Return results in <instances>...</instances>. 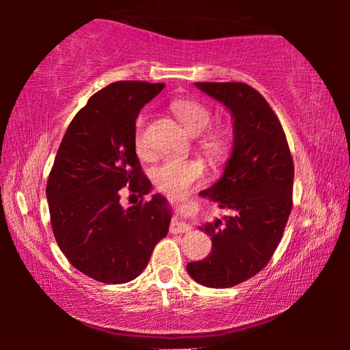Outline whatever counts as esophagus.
I'll return each instance as SVG.
<instances>
[{
	"mask_svg": "<svg viewBox=\"0 0 350 350\" xmlns=\"http://www.w3.org/2000/svg\"><path fill=\"white\" fill-rule=\"evenodd\" d=\"M188 231H189V226L185 221H181L180 217H175L174 219H172V224H170L172 234H181V232H188Z\"/></svg>",
	"mask_w": 350,
	"mask_h": 350,
	"instance_id": "34e87169",
	"label": "esophagus"
}]
</instances>
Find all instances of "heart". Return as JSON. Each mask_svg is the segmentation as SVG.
Instances as JSON below:
<instances>
[{
    "mask_svg": "<svg viewBox=\"0 0 350 350\" xmlns=\"http://www.w3.org/2000/svg\"><path fill=\"white\" fill-rule=\"evenodd\" d=\"M170 109L180 122L193 133L199 135L212 122V111L202 102L194 98H175L170 102ZM146 116L140 114L135 121L133 145L138 154L146 152ZM200 148L205 154L215 161L223 159L229 151L228 135L221 131H208L200 137ZM204 176V165L198 159H183V157H165L151 169V180L162 193L169 196H180L198 183Z\"/></svg>",
    "mask_w": 350,
    "mask_h": 350,
    "instance_id": "obj_1",
    "label": "heart"
}]
</instances>
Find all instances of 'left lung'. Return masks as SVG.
<instances>
[{
  "mask_svg": "<svg viewBox=\"0 0 350 350\" xmlns=\"http://www.w3.org/2000/svg\"><path fill=\"white\" fill-rule=\"evenodd\" d=\"M234 119L232 152L202 198L229 217L200 226L212 253L188 262V274L210 288H229L258 274L274 255L293 205L295 165L282 124L265 97L243 83H196Z\"/></svg>",
  "mask_w": 350,
  "mask_h": 350,
  "instance_id": "obj_1",
  "label": "left lung"
}]
</instances>
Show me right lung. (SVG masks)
<instances>
[{"label":"right lung","instance_id":"add662e5","mask_svg":"<svg viewBox=\"0 0 350 350\" xmlns=\"http://www.w3.org/2000/svg\"><path fill=\"white\" fill-rule=\"evenodd\" d=\"M164 84L118 81L89 98L66 129L47 178L52 231L76 269L103 284L142 274L169 232L172 208L152 194L124 208V189L140 196L151 181L138 161L133 132L140 109Z\"/></svg>","mask_w":350,"mask_h":350}]
</instances>
